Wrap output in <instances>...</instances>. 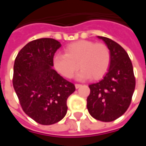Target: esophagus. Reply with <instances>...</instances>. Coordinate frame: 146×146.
Masks as SVG:
<instances>
[{"mask_svg": "<svg viewBox=\"0 0 146 146\" xmlns=\"http://www.w3.org/2000/svg\"><path fill=\"white\" fill-rule=\"evenodd\" d=\"M81 87V84H76V88H79Z\"/></svg>", "mask_w": 146, "mask_h": 146, "instance_id": "1", "label": "esophagus"}]
</instances>
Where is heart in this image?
Here are the masks:
<instances>
[{
    "instance_id": "heart-1",
    "label": "heart",
    "mask_w": 146,
    "mask_h": 146,
    "mask_svg": "<svg viewBox=\"0 0 146 146\" xmlns=\"http://www.w3.org/2000/svg\"><path fill=\"white\" fill-rule=\"evenodd\" d=\"M64 51L65 54L53 56V64L55 70L66 79H71L79 66L82 69L77 76L80 80L89 77L93 80H99L108 71L111 53L103 43L78 40L66 46Z\"/></svg>"
}]
</instances>
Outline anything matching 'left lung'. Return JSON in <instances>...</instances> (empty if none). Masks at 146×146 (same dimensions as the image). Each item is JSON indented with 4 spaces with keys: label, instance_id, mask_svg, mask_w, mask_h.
<instances>
[{
    "label": "left lung",
    "instance_id": "left-lung-1",
    "mask_svg": "<svg viewBox=\"0 0 146 146\" xmlns=\"http://www.w3.org/2000/svg\"><path fill=\"white\" fill-rule=\"evenodd\" d=\"M109 47L111 62L103 79L90 84L87 108L94 119L111 122L128 109L136 86L131 59L125 49L107 37L98 36Z\"/></svg>",
    "mask_w": 146,
    "mask_h": 146
}]
</instances>
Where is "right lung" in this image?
<instances>
[{"instance_id":"right-lung-1","label":"right lung","mask_w":146,"mask_h":146,"mask_svg":"<svg viewBox=\"0 0 146 146\" xmlns=\"http://www.w3.org/2000/svg\"><path fill=\"white\" fill-rule=\"evenodd\" d=\"M61 47L52 38L27 44L14 61L13 86L23 110L36 123L51 125L66 114V101L75 84L52 69L53 58Z\"/></svg>"}]
</instances>
